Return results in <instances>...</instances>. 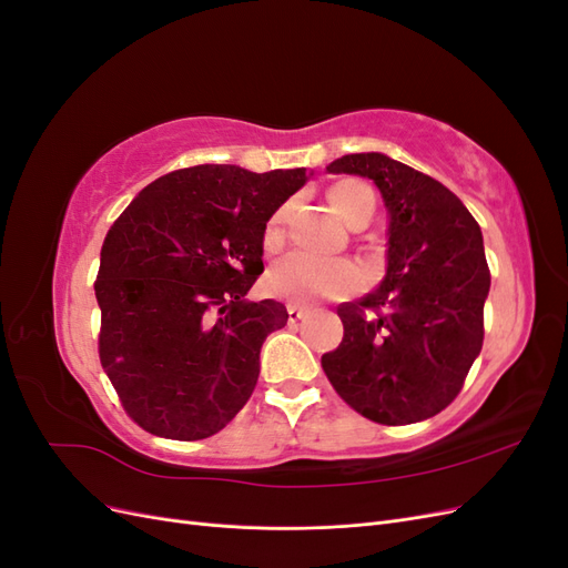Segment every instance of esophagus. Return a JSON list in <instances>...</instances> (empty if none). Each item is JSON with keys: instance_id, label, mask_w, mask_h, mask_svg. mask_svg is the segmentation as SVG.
Returning a JSON list of instances; mask_svg holds the SVG:
<instances>
[{"instance_id": "34e87169", "label": "esophagus", "mask_w": 568, "mask_h": 568, "mask_svg": "<svg viewBox=\"0 0 568 568\" xmlns=\"http://www.w3.org/2000/svg\"><path fill=\"white\" fill-rule=\"evenodd\" d=\"M286 313H288V322H298V320H303L307 315L305 307H301L296 303H288L286 305Z\"/></svg>"}]
</instances>
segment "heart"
<instances>
[{
	"label": "heart",
	"instance_id": "b5f03b06",
	"mask_svg": "<svg viewBox=\"0 0 568 568\" xmlns=\"http://www.w3.org/2000/svg\"><path fill=\"white\" fill-rule=\"evenodd\" d=\"M336 215L348 227H365L376 211L374 189L359 180H341L326 192ZM291 205L284 203L274 211L263 230V248L280 251L286 236V220ZM363 286V277L348 261H320L303 253H291L274 263L265 274V288L274 298L288 303H311L317 298H346Z\"/></svg>",
	"mask_w": 568,
	"mask_h": 568
}]
</instances>
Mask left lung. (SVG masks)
I'll return each mask as SVG.
<instances>
[{
    "instance_id": "1",
    "label": "left lung",
    "mask_w": 568,
    "mask_h": 568,
    "mask_svg": "<svg viewBox=\"0 0 568 568\" xmlns=\"http://www.w3.org/2000/svg\"><path fill=\"white\" fill-rule=\"evenodd\" d=\"M326 170L374 180L390 222L386 277L336 307L343 341L322 355V369L376 424L434 417L484 346L490 270L478 222L448 186L384 153H348Z\"/></svg>"
}]
</instances>
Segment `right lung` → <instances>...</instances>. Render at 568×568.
<instances>
[{
    "label": "right lung",
    "mask_w": 568,
    "mask_h": 568,
    "mask_svg": "<svg viewBox=\"0 0 568 568\" xmlns=\"http://www.w3.org/2000/svg\"><path fill=\"white\" fill-rule=\"evenodd\" d=\"M305 180V168H182L113 222L94 282L99 359L144 432L209 438L251 398L263 341L288 313L244 296L263 274L270 215Z\"/></svg>",
    "instance_id": "add662e5"
}]
</instances>
